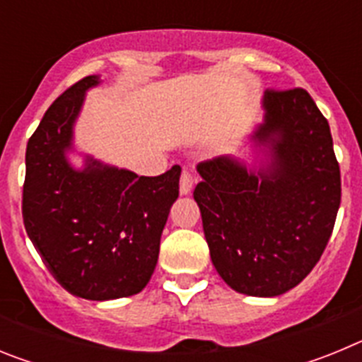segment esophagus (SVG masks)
Masks as SVG:
<instances>
[{
  "label": "esophagus",
  "mask_w": 362,
  "mask_h": 362,
  "mask_svg": "<svg viewBox=\"0 0 362 362\" xmlns=\"http://www.w3.org/2000/svg\"><path fill=\"white\" fill-rule=\"evenodd\" d=\"M192 185H194V174H192V168H183L181 172V179H179V192L187 196L190 194Z\"/></svg>",
  "instance_id": "34e87169"
}]
</instances>
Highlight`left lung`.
Wrapping results in <instances>:
<instances>
[{
    "label": "left lung",
    "instance_id": "8db88e82",
    "mask_svg": "<svg viewBox=\"0 0 362 362\" xmlns=\"http://www.w3.org/2000/svg\"><path fill=\"white\" fill-rule=\"evenodd\" d=\"M254 134L272 161L254 170L232 158L199 163L194 190L210 257L228 286L255 297L288 292L325 252L341 204L330 124L305 88H268Z\"/></svg>",
    "mask_w": 362,
    "mask_h": 362
}]
</instances>
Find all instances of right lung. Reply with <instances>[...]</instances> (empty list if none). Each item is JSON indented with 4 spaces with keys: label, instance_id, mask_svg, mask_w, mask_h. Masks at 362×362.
<instances>
[{
    "label": "right lung",
    "instance_id": "add662e5",
    "mask_svg": "<svg viewBox=\"0 0 362 362\" xmlns=\"http://www.w3.org/2000/svg\"><path fill=\"white\" fill-rule=\"evenodd\" d=\"M98 83L86 76L45 112L27 145L21 212L54 279L76 297L108 300L141 292L152 277L181 166L139 177L88 158L74 170L65 150L85 90Z\"/></svg>",
    "mask_w": 362,
    "mask_h": 362
}]
</instances>
